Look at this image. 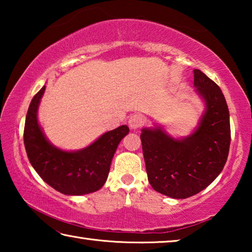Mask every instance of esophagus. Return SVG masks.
Masks as SVG:
<instances>
[{"label": "esophagus", "instance_id": "obj_1", "mask_svg": "<svg viewBox=\"0 0 252 252\" xmlns=\"http://www.w3.org/2000/svg\"><path fill=\"white\" fill-rule=\"evenodd\" d=\"M144 123V118L141 116V114H133L129 118V126L132 130H136L138 127L141 126Z\"/></svg>", "mask_w": 252, "mask_h": 252}]
</instances>
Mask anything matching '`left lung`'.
<instances>
[{
	"label": "left lung",
	"mask_w": 252,
	"mask_h": 252,
	"mask_svg": "<svg viewBox=\"0 0 252 252\" xmlns=\"http://www.w3.org/2000/svg\"><path fill=\"white\" fill-rule=\"evenodd\" d=\"M194 88L203 104L198 126L187 136H173L155 125L141 130L148 180L158 192L173 199L199 193L219 176L230 147L229 109L220 88L198 69Z\"/></svg>",
	"instance_id": "1"
}]
</instances>
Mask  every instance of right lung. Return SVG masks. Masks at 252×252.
<instances>
[{"instance_id":"1","label":"right lung","mask_w":252,"mask_h":252,"mask_svg":"<svg viewBox=\"0 0 252 252\" xmlns=\"http://www.w3.org/2000/svg\"><path fill=\"white\" fill-rule=\"evenodd\" d=\"M44 91L45 85L34 95L25 118L24 146L30 163L44 182L63 194L95 192L104 186L114 153L129 126L105 132L79 150H63L46 138L37 118Z\"/></svg>"}]
</instances>
